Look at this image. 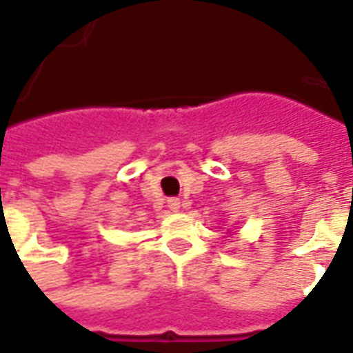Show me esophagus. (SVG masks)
Returning <instances> with one entry per match:
<instances>
[{"mask_svg": "<svg viewBox=\"0 0 353 353\" xmlns=\"http://www.w3.org/2000/svg\"><path fill=\"white\" fill-rule=\"evenodd\" d=\"M168 208L172 210V212H179V208H181V202H179V199H170L168 200Z\"/></svg>", "mask_w": 353, "mask_h": 353, "instance_id": "esophagus-1", "label": "esophagus"}]
</instances>
